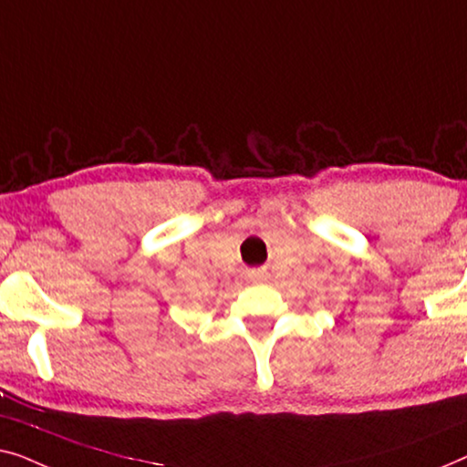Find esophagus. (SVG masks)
I'll use <instances>...</instances> for the list:
<instances>
[{
    "label": "esophagus",
    "instance_id": "obj_1",
    "mask_svg": "<svg viewBox=\"0 0 467 467\" xmlns=\"http://www.w3.org/2000/svg\"><path fill=\"white\" fill-rule=\"evenodd\" d=\"M247 279L252 281V284H265V281H268V273L266 271H252V273H247Z\"/></svg>",
    "mask_w": 467,
    "mask_h": 467
}]
</instances>
